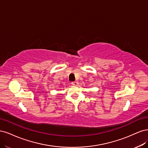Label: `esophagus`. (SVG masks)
<instances>
[{
	"label": "esophagus",
	"instance_id": "34e87169",
	"mask_svg": "<svg viewBox=\"0 0 148 148\" xmlns=\"http://www.w3.org/2000/svg\"><path fill=\"white\" fill-rule=\"evenodd\" d=\"M71 84L73 85H77L79 84V82H77V81H74V82H71Z\"/></svg>",
	"mask_w": 148,
	"mask_h": 148
}]
</instances>
